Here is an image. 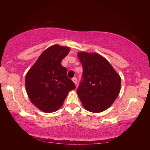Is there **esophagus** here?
Here are the masks:
<instances>
[{"label": "esophagus", "instance_id": "1", "mask_svg": "<svg viewBox=\"0 0 150 150\" xmlns=\"http://www.w3.org/2000/svg\"><path fill=\"white\" fill-rule=\"evenodd\" d=\"M73 82H74V83L75 84V85H77V78L76 77H74V78H73Z\"/></svg>", "mask_w": 150, "mask_h": 150}]
</instances>
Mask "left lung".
Here are the masks:
<instances>
[{"instance_id": "obj_1", "label": "left lung", "mask_w": 150, "mask_h": 150, "mask_svg": "<svg viewBox=\"0 0 150 150\" xmlns=\"http://www.w3.org/2000/svg\"><path fill=\"white\" fill-rule=\"evenodd\" d=\"M77 56L83 71L77 93L83 107L91 112L106 110L120 93V75L102 55L81 52Z\"/></svg>"}]
</instances>
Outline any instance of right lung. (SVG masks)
I'll list each match as a JSON object with an SVG mask.
<instances>
[{"instance_id": "1", "label": "right lung", "mask_w": 150, "mask_h": 150, "mask_svg": "<svg viewBox=\"0 0 150 150\" xmlns=\"http://www.w3.org/2000/svg\"><path fill=\"white\" fill-rule=\"evenodd\" d=\"M70 48L55 44L47 48L28 71L25 86L30 100L44 112L57 111L63 105L68 93L75 88L67 76L62 61Z\"/></svg>"}]
</instances>
